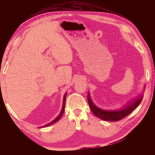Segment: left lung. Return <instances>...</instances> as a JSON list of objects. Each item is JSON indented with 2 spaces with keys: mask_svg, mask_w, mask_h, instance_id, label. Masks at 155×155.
Wrapping results in <instances>:
<instances>
[{
  "mask_svg": "<svg viewBox=\"0 0 155 155\" xmlns=\"http://www.w3.org/2000/svg\"><path fill=\"white\" fill-rule=\"evenodd\" d=\"M143 98V95H139L137 98H135L133 101L130 102L128 104H126L123 108L117 110H105L101 109L97 106H95L93 102L92 101L90 94L88 93L87 99L88 103L89 104L91 109L95 116L98 117L102 120L107 121H118L123 118L128 116L130 113L135 109L141 103Z\"/></svg>",
  "mask_w": 155,
  "mask_h": 155,
  "instance_id": "obj_1",
  "label": "left lung"
}]
</instances>
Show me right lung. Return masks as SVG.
I'll return each instance as SVG.
<instances>
[{"label":"right lung","instance_id":"obj_1","mask_svg":"<svg viewBox=\"0 0 155 155\" xmlns=\"http://www.w3.org/2000/svg\"><path fill=\"white\" fill-rule=\"evenodd\" d=\"M66 96H67V93H65V94H64V98H63V104H62V110H61V113H60V114H58V116L55 118L54 120H52V122H51V123H48V124H45V125H44V126H42V127H48V126H50V125H51V124H54V123H55L56 122H57L59 119H60V118H61V117L62 116V114H63V113H64V107H65V101H66Z\"/></svg>","mask_w":155,"mask_h":155}]
</instances>
